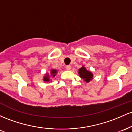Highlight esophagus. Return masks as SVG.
<instances>
[{"mask_svg":"<svg viewBox=\"0 0 132 132\" xmlns=\"http://www.w3.org/2000/svg\"><path fill=\"white\" fill-rule=\"evenodd\" d=\"M65 69H67V70H70L71 69V66L70 65H67L65 67Z\"/></svg>","mask_w":132,"mask_h":132,"instance_id":"34e87169","label":"esophagus"}]
</instances>
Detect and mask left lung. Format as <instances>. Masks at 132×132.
Listing matches in <instances>:
<instances>
[{
    "label": "left lung",
    "instance_id": "8db88e82",
    "mask_svg": "<svg viewBox=\"0 0 132 132\" xmlns=\"http://www.w3.org/2000/svg\"><path fill=\"white\" fill-rule=\"evenodd\" d=\"M78 73L80 77L82 78L86 83L90 82V81L92 80L93 77H94L92 72L91 71L87 70V69L84 65L80 69H78Z\"/></svg>",
    "mask_w": 132,
    "mask_h": 132
}]
</instances>
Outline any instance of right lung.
Returning a JSON list of instances; mask_svg holds the SVG:
<instances>
[{
	"label": "right lung",
	"instance_id": "right-lung-1",
	"mask_svg": "<svg viewBox=\"0 0 132 132\" xmlns=\"http://www.w3.org/2000/svg\"><path fill=\"white\" fill-rule=\"evenodd\" d=\"M58 73V70L55 69H51L49 73H46L43 77V80L45 82H49L52 81V78H54L57 73Z\"/></svg>",
	"mask_w": 132,
	"mask_h": 132
}]
</instances>
